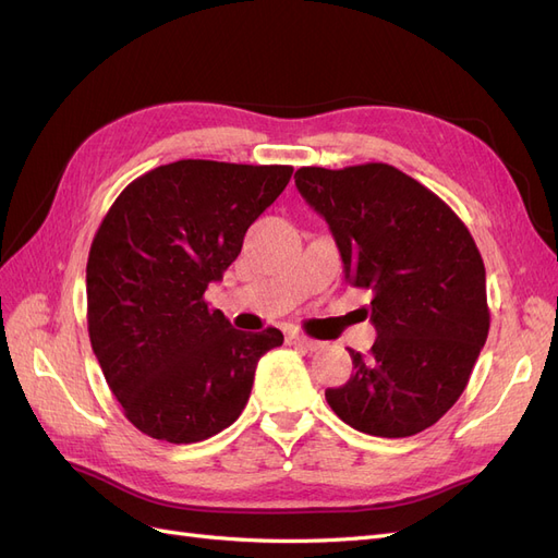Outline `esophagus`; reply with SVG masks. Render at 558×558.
<instances>
[{
	"mask_svg": "<svg viewBox=\"0 0 558 558\" xmlns=\"http://www.w3.org/2000/svg\"><path fill=\"white\" fill-rule=\"evenodd\" d=\"M286 342H289V344H295V347H302V349H310V351H316V349L320 347V342L312 340V337L298 335V332H289V335H286Z\"/></svg>",
	"mask_w": 558,
	"mask_h": 558,
	"instance_id": "obj_1",
	"label": "esophagus"
}]
</instances>
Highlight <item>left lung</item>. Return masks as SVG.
<instances>
[{"label":"left lung","mask_w":558,"mask_h":558,"mask_svg":"<svg viewBox=\"0 0 558 558\" xmlns=\"http://www.w3.org/2000/svg\"><path fill=\"white\" fill-rule=\"evenodd\" d=\"M300 195L332 230L344 279L373 291L377 328L353 375L326 400L344 424L377 437L433 426L465 391L488 335L486 272L470 230L445 199L386 162L300 167Z\"/></svg>","instance_id":"1"}]
</instances>
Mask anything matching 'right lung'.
Masks as SVG:
<instances>
[{
    "instance_id": "1",
    "label": "right lung",
    "mask_w": 558,
    "mask_h": 558,
    "mask_svg": "<svg viewBox=\"0 0 558 558\" xmlns=\"http://www.w3.org/2000/svg\"><path fill=\"white\" fill-rule=\"evenodd\" d=\"M291 165L177 160L134 179L88 253V335L130 424L154 440L202 442L238 421L277 328L244 332L205 291L240 256L248 226Z\"/></svg>"
}]
</instances>
